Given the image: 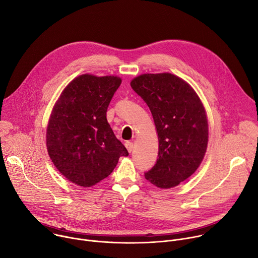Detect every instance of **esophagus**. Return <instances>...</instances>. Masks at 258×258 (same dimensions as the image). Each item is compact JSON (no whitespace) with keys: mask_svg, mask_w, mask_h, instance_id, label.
<instances>
[{"mask_svg":"<svg viewBox=\"0 0 258 258\" xmlns=\"http://www.w3.org/2000/svg\"><path fill=\"white\" fill-rule=\"evenodd\" d=\"M125 147H126V149H127L128 152H132V150H133V148H134V143L127 141V142H125Z\"/></svg>","mask_w":258,"mask_h":258,"instance_id":"obj_1","label":"esophagus"}]
</instances>
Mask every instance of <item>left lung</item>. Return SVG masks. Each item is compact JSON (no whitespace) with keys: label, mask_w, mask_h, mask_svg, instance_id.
<instances>
[{"label":"left lung","mask_w":258,"mask_h":258,"mask_svg":"<svg viewBox=\"0 0 258 258\" xmlns=\"http://www.w3.org/2000/svg\"><path fill=\"white\" fill-rule=\"evenodd\" d=\"M132 88L149 107L158 135V158L145 178L160 188H171L190 177L204 158L208 121L196 91L170 73L143 74Z\"/></svg>","instance_id":"1"}]
</instances>
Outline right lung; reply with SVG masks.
<instances>
[{
  "instance_id": "add662e5",
  "label": "right lung",
  "mask_w": 258,
  "mask_h": 258,
  "mask_svg": "<svg viewBox=\"0 0 258 258\" xmlns=\"http://www.w3.org/2000/svg\"><path fill=\"white\" fill-rule=\"evenodd\" d=\"M121 79L81 75L56 102L46 134L49 156L56 169L77 185L89 187L107 178L124 145L107 121V109Z\"/></svg>"
}]
</instances>
